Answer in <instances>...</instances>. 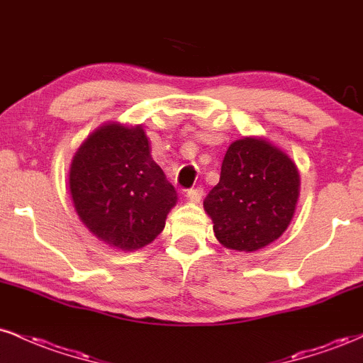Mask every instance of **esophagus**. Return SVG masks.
I'll return each mask as SVG.
<instances>
[{"label": "esophagus", "instance_id": "1", "mask_svg": "<svg viewBox=\"0 0 363 363\" xmlns=\"http://www.w3.org/2000/svg\"><path fill=\"white\" fill-rule=\"evenodd\" d=\"M186 198L189 199V201H193V203H199V201H201V198H203V189H201V187H193V189L187 191Z\"/></svg>", "mask_w": 363, "mask_h": 363}]
</instances>
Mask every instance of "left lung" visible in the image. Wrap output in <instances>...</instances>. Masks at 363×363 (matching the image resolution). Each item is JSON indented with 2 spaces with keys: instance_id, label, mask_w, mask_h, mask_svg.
I'll return each mask as SVG.
<instances>
[{
  "instance_id": "obj_1",
  "label": "left lung",
  "mask_w": 363,
  "mask_h": 363,
  "mask_svg": "<svg viewBox=\"0 0 363 363\" xmlns=\"http://www.w3.org/2000/svg\"><path fill=\"white\" fill-rule=\"evenodd\" d=\"M298 193L295 162L268 140L247 136L228 147L203 206L223 247L254 252L289 228Z\"/></svg>"
}]
</instances>
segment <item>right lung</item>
<instances>
[{"label":"right lung","instance_id":"add662e5","mask_svg":"<svg viewBox=\"0 0 363 363\" xmlns=\"http://www.w3.org/2000/svg\"><path fill=\"white\" fill-rule=\"evenodd\" d=\"M141 124H104L82 143L69 167L73 206L104 244L136 251L164 230L177 193L150 155Z\"/></svg>","mask_w":363,"mask_h":363}]
</instances>
